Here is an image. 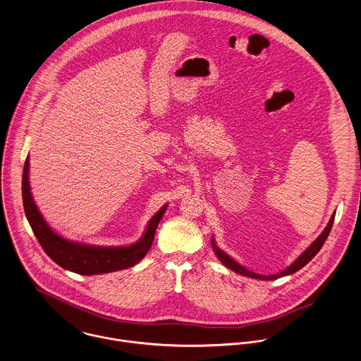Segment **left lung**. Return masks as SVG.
Returning <instances> with one entry per match:
<instances>
[{
  "instance_id": "obj_1",
  "label": "left lung",
  "mask_w": 361,
  "mask_h": 361,
  "mask_svg": "<svg viewBox=\"0 0 361 361\" xmlns=\"http://www.w3.org/2000/svg\"><path fill=\"white\" fill-rule=\"evenodd\" d=\"M334 219H335V214L331 217V220H329L328 226L325 227V230L318 235V238H317V240H315V241H314V243L288 267V268H286L285 271H282L281 274H276V275H268V276H267V275H258V274H254V272L245 269L243 265L237 264L233 258H230L226 252H223L221 250H219L214 238H212V247H214V251H215L219 261H220L226 268L234 271L235 274H240V275H243V276H248V278H252V279H259V281H275V279H279V278H282V276H288V275H291V274L297 272L298 269H301L302 267H305V265L318 254V251L321 250V247L324 245L325 240L328 238V235H329V233H331V228H332V224H334Z\"/></svg>"
}]
</instances>
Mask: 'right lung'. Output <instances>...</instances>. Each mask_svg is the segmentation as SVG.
Here are the masks:
<instances>
[{"label": "right lung", "instance_id": "add662e5", "mask_svg": "<svg viewBox=\"0 0 361 361\" xmlns=\"http://www.w3.org/2000/svg\"><path fill=\"white\" fill-rule=\"evenodd\" d=\"M22 200H23L25 215L27 217V221L37 241L43 247L44 252L61 268L79 275L109 274V272L127 269L138 264L147 254L149 248L152 247L154 231L167 208V205H164L154 216L150 219L144 237L135 244H131L128 247H97V245H87L82 243L70 241L59 235L44 221L30 194L29 157L26 159L23 166Z\"/></svg>", "mask_w": 361, "mask_h": 361}]
</instances>
